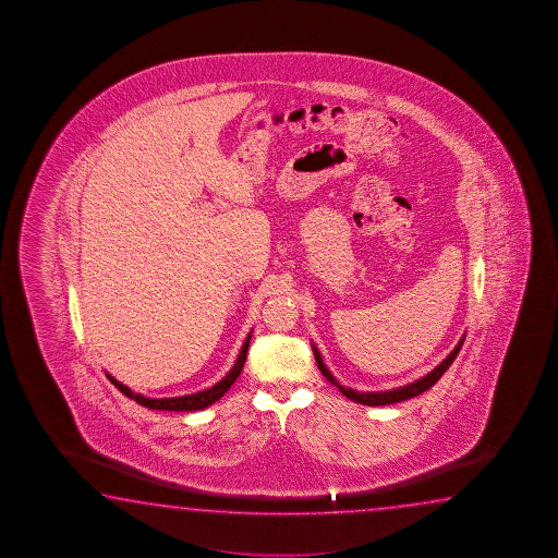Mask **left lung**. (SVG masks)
Wrapping results in <instances>:
<instances>
[{"instance_id": "8db88e82", "label": "left lung", "mask_w": 558, "mask_h": 558, "mask_svg": "<svg viewBox=\"0 0 558 558\" xmlns=\"http://www.w3.org/2000/svg\"><path fill=\"white\" fill-rule=\"evenodd\" d=\"M463 341L464 338H461L459 343L454 345V350L451 351L434 371H429L425 377L417 378V380L410 383V385H404V387L392 388V390H380V392H360V390H353V388L341 387L340 383L336 380V377L331 375L330 368L324 365V361H322V355L318 353V350H316V345H312V351H314V357H316V363H318L322 375L328 378L333 387L340 388V392L343 397L350 398L353 402L365 404V407H387V404H397V402H402V400H408V398L417 397V395L425 392L427 388L434 387L435 383L444 377L445 371L451 367L454 357L459 355V351L463 348Z\"/></svg>"}]
</instances>
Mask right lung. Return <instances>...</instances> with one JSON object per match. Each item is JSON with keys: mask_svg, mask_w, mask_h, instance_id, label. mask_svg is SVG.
<instances>
[{"mask_svg": "<svg viewBox=\"0 0 558 558\" xmlns=\"http://www.w3.org/2000/svg\"><path fill=\"white\" fill-rule=\"evenodd\" d=\"M250 340H252V333H247L246 341H244V345H242V350H240L236 363H234V367L228 371L227 377L222 378V380H218L215 387L205 388V390L195 392V395H187V397H142V395L133 392V390L126 387V385H123V383H119L117 378L111 377L109 373H107V377L113 383L114 387L123 392L124 397L133 398L141 407L150 408V410H168V412H193V410H203V408H208L210 404H215L217 400L225 397V392H227L228 388L232 387L234 380L240 377V373H242V368H244V363H246Z\"/></svg>", "mask_w": 558, "mask_h": 558, "instance_id": "1", "label": "right lung"}]
</instances>
